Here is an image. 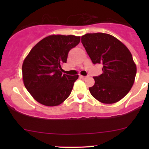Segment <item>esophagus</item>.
Here are the masks:
<instances>
[{"mask_svg":"<svg viewBox=\"0 0 149 149\" xmlns=\"http://www.w3.org/2000/svg\"><path fill=\"white\" fill-rule=\"evenodd\" d=\"M87 76H80V78H81V79H86Z\"/></svg>","mask_w":149,"mask_h":149,"instance_id":"34e87169","label":"esophagus"}]
</instances>
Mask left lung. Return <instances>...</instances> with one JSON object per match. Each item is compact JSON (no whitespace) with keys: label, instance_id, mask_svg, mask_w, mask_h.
<instances>
[{"label":"left lung","instance_id":"obj_1","mask_svg":"<svg viewBox=\"0 0 149 149\" xmlns=\"http://www.w3.org/2000/svg\"><path fill=\"white\" fill-rule=\"evenodd\" d=\"M81 42L94 64H102L103 73L94 76L95 84L89 87L91 95L104 104L122 100L134 83L136 65L127 47L105 33L86 34Z\"/></svg>","mask_w":149,"mask_h":149}]
</instances>
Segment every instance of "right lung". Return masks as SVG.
I'll return each instance as SVG.
<instances>
[{"mask_svg":"<svg viewBox=\"0 0 149 149\" xmlns=\"http://www.w3.org/2000/svg\"><path fill=\"white\" fill-rule=\"evenodd\" d=\"M80 40L73 35L48 36L31 49L24 61L22 75L25 87L36 101L52 107L69 97L79 76L63 74L61 65Z\"/></svg>","mask_w":149,"mask_h":149,"instance_id":"obj_1","label":"right lung"}]
</instances>
